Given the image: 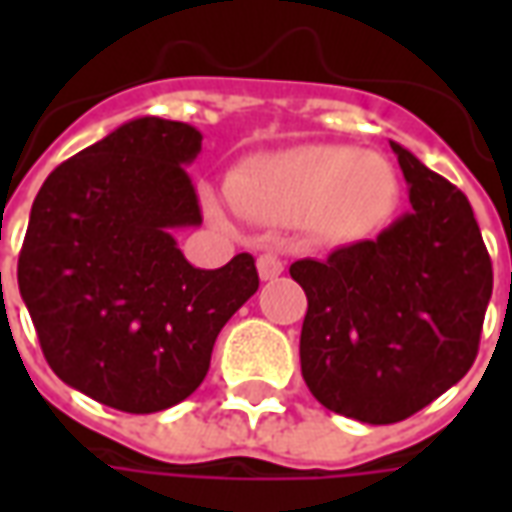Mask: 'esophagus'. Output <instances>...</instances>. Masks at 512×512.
Wrapping results in <instances>:
<instances>
[{"label": "esophagus", "instance_id": "esophagus-1", "mask_svg": "<svg viewBox=\"0 0 512 512\" xmlns=\"http://www.w3.org/2000/svg\"><path fill=\"white\" fill-rule=\"evenodd\" d=\"M282 271H285V263H282L274 252H263V255L257 257V274H260L263 282H268V279H277Z\"/></svg>", "mask_w": 512, "mask_h": 512}]
</instances>
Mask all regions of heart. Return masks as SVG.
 I'll return each mask as SVG.
<instances>
[{"instance_id": "b5f03b06", "label": "heart", "mask_w": 512, "mask_h": 512, "mask_svg": "<svg viewBox=\"0 0 512 512\" xmlns=\"http://www.w3.org/2000/svg\"><path fill=\"white\" fill-rule=\"evenodd\" d=\"M238 211L271 222H307L326 241H356L395 202L386 158L345 145H301L257 158L230 183Z\"/></svg>"}]
</instances>
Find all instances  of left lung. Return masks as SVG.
<instances>
[{
	"label": "left lung",
	"instance_id": "8db88e82",
	"mask_svg": "<svg viewBox=\"0 0 512 512\" xmlns=\"http://www.w3.org/2000/svg\"><path fill=\"white\" fill-rule=\"evenodd\" d=\"M389 145L411 211L373 241L290 266L307 293L301 376L321 406L367 425L417 414L469 373L494 288L469 200Z\"/></svg>",
	"mask_w": 512,
	"mask_h": 512
}]
</instances>
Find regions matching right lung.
<instances>
[{"instance_id": "add662e5", "label": "right lung", "mask_w": 512, "mask_h": 512, "mask_svg": "<svg viewBox=\"0 0 512 512\" xmlns=\"http://www.w3.org/2000/svg\"><path fill=\"white\" fill-rule=\"evenodd\" d=\"M200 150L189 123L136 117L60 164L32 202L18 290L43 356L117 411L186 400L222 326L260 285L252 255L197 268L175 241L202 224L186 175Z\"/></svg>"}]
</instances>
